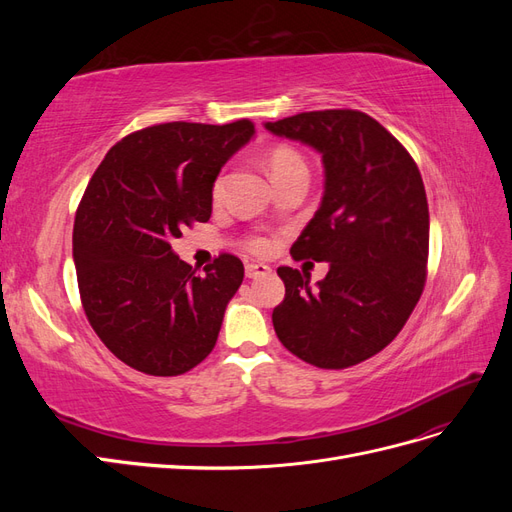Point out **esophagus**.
<instances>
[{
  "mask_svg": "<svg viewBox=\"0 0 512 512\" xmlns=\"http://www.w3.org/2000/svg\"><path fill=\"white\" fill-rule=\"evenodd\" d=\"M271 273V267L262 265V262H247L245 265V275L247 277H265Z\"/></svg>",
  "mask_w": 512,
  "mask_h": 512,
  "instance_id": "1",
  "label": "esophagus"
}]
</instances>
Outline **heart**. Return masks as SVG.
<instances>
[{
    "mask_svg": "<svg viewBox=\"0 0 512 512\" xmlns=\"http://www.w3.org/2000/svg\"><path fill=\"white\" fill-rule=\"evenodd\" d=\"M269 170H271V177L277 179V177H284L288 173H294V170H307V168H305V162H303L299 151H294L292 147H275L269 156ZM220 190H222V179L215 183L213 192L220 194ZM247 247H250V250L256 254H265L271 247V241L265 237H252L250 241H247Z\"/></svg>",
    "mask_w": 512,
    "mask_h": 512,
    "instance_id": "1",
    "label": "heart"
}]
</instances>
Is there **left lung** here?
<instances>
[{"mask_svg": "<svg viewBox=\"0 0 512 512\" xmlns=\"http://www.w3.org/2000/svg\"><path fill=\"white\" fill-rule=\"evenodd\" d=\"M265 128L316 149L324 194L290 247L294 260L329 262L324 280L280 267L273 309L280 342L309 365L344 369L389 346L425 286L429 209L421 173L376 119L361 111H309Z\"/></svg>", "mask_w": 512, "mask_h": 512, "instance_id": "left-lung-1", "label": "left lung"}]
</instances>
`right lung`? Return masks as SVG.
<instances>
[{"label":"right lung","mask_w":512,"mask_h":512,"mask_svg":"<svg viewBox=\"0 0 512 512\" xmlns=\"http://www.w3.org/2000/svg\"><path fill=\"white\" fill-rule=\"evenodd\" d=\"M254 123L173 121L108 149L76 209L72 256L87 320L119 361L179 376L205 361L243 262L222 254L196 275L170 243L211 218L222 166L254 138Z\"/></svg>","instance_id":"right-lung-1"}]
</instances>
